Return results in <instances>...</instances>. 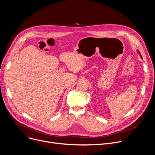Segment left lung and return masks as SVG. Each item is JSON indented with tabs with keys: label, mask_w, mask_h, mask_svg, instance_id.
<instances>
[{
	"label": "left lung",
	"mask_w": 155,
	"mask_h": 155,
	"mask_svg": "<svg viewBox=\"0 0 155 155\" xmlns=\"http://www.w3.org/2000/svg\"><path fill=\"white\" fill-rule=\"evenodd\" d=\"M138 53H139V54H140V58H142V56H141V54H140V52H139V51H138Z\"/></svg>",
	"instance_id": "8db88e82"
}]
</instances>
